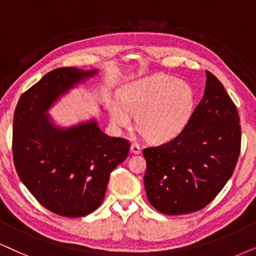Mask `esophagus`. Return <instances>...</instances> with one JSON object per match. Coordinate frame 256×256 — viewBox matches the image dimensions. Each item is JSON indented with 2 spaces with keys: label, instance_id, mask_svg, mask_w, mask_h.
<instances>
[{
  "label": "esophagus",
  "instance_id": "34e87169",
  "mask_svg": "<svg viewBox=\"0 0 256 256\" xmlns=\"http://www.w3.org/2000/svg\"><path fill=\"white\" fill-rule=\"evenodd\" d=\"M140 151H142V148L137 143H132L131 144V152H132V154H140Z\"/></svg>",
  "mask_w": 256,
  "mask_h": 256
}]
</instances>
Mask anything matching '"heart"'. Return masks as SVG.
Returning a JSON list of instances; mask_svg holds the SVG:
<instances>
[{"label": "heart", "instance_id": "heart-1", "mask_svg": "<svg viewBox=\"0 0 256 256\" xmlns=\"http://www.w3.org/2000/svg\"><path fill=\"white\" fill-rule=\"evenodd\" d=\"M195 106L192 87L184 80L154 76L131 82L122 90V102L108 105L111 120L118 126H130L137 116V128L154 142L176 137L192 117Z\"/></svg>", "mask_w": 256, "mask_h": 256}]
</instances>
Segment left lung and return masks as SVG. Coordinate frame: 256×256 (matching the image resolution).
I'll return each mask as SVG.
<instances>
[{"mask_svg": "<svg viewBox=\"0 0 256 256\" xmlns=\"http://www.w3.org/2000/svg\"><path fill=\"white\" fill-rule=\"evenodd\" d=\"M236 106L221 82L206 70L204 94L180 134L143 150L148 202L166 215L204 208L230 178L240 156Z\"/></svg>", "mask_w": 256, "mask_h": 256, "instance_id": "8db88e82", "label": "left lung"}]
</instances>
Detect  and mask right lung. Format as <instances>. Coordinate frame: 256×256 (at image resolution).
I'll list each match as a JSON object with an SVG mask.
<instances>
[{"label":"right lung","instance_id":"1","mask_svg":"<svg viewBox=\"0 0 256 256\" xmlns=\"http://www.w3.org/2000/svg\"><path fill=\"white\" fill-rule=\"evenodd\" d=\"M98 70L62 67L20 96L12 124V157L22 183L44 208L82 218L102 204L110 174L128 157L130 142L110 137L96 119L60 128L46 113L61 96Z\"/></svg>","mask_w":256,"mask_h":256}]
</instances>
